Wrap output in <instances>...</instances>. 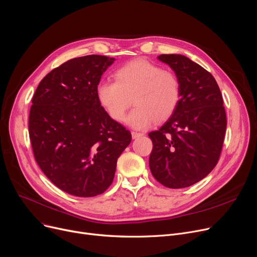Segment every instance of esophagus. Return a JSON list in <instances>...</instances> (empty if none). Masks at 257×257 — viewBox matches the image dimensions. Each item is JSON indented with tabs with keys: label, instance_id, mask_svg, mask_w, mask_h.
Instances as JSON below:
<instances>
[{
	"label": "esophagus",
	"instance_id": "34e87169",
	"mask_svg": "<svg viewBox=\"0 0 257 257\" xmlns=\"http://www.w3.org/2000/svg\"><path fill=\"white\" fill-rule=\"evenodd\" d=\"M131 136H132V139H138V138H141V137H143L144 135H143V133H140V132L132 131V132H131Z\"/></svg>",
	"mask_w": 257,
	"mask_h": 257
}]
</instances>
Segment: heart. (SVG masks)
Wrapping results in <instances>:
<instances>
[{"mask_svg":"<svg viewBox=\"0 0 257 257\" xmlns=\"http://www.w3.org/2000/svg\"><path fill=\"white\" fill-rule=\"evenodd\" d=\"M114 80L98 84V102L109 116L118 122L125 120L131 103L135 104L127 122L136 129H146L154 120L168 118L180 104V77L174 71L163 69L162 66L145 59L120 66L114 72Z\"/></svg>","mask_w":257,"mask_h":257,"instance_id":"1","label":"heart"}]
</instances>
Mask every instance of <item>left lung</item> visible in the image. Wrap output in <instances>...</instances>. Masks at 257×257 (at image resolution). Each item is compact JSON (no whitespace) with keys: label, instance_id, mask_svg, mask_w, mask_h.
<instances>
[{"label":"left lung","instance_id":"8db88e82","mask_svg":"<svg viewBox=\"0 0 257 257\" xmlns=\"http://www.w3.org/2000/svg\"><path fill=\"white\" fill-rule=\"evenodd\" d=\"M180 77L181 101L172 115L149 133L152 175L167 188L180 189L203 180L216 166L227 116L219 87L209 71L181 54H161Z\"/></svg>","mask_w":257,"mask_h":257}]
</instances>
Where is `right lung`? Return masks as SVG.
Wrapping results in <instances>:
<instances>
[{
	"label": "right lung",
	"instance_id": "obj_1",
	"mask_svg": "<svg viewBox=\"0 0 257 257\" xmlns=\"http://www.w3.org/2000/svg\"><path fill=\"white\" fill-rule=\"evenodd\" d=\"M114 62L104 55L71 59L40 82L29 112L33 155L51 183L74 196L102 194L112 184L131 133L99 104L96 88Z\"/></svg>",
	"mask_w": 257,
	"mask_h": 257
}]
</instances>
